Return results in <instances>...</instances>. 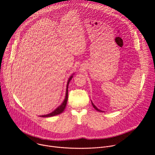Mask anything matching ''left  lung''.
Returning a JSON list of instances; mask_svg holds the SVG:
<instances>
[{"label": "left lung", "mask_w": 155, "mask_h": 155, "mask_svg": "<svg viewBox=\"0 0 155 155\" xmlns=\"http://www.w3.org/2000/svg\"><path fill=\"white\" fill-rule=\"evenodd\" d=\"M91 104H92V105H93V107H94V108H95L96 110H97L98 112H103V111H102V110H101L98 109V108H97L96 107V105H94V104L93 103V102H92V101H91Z\"/></svg>", "instance_id": "1"}]
</instances>
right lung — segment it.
Wrapping results in <instances>:
<instances>
[{
	"label": "right lung",
	"instance_id": "1",
	"mask_svg": "<svg viewBox=\"0 0 155 155\" xmlns=\"http://www.w3.org/2000/svg\"><path fill=\"white\" fill-rule=\"evenodd\" d=\"M74 74H72V75L69 77L68 81V83H67V86H66V92H65V99L64 100V101L62 102V103L54 111H53L51 113L47 114V115H40L39 117H53L59 114H61V113L63 112V111L64 110L65 107H66V104H67V102H68V86H69V82L71 81V80H72V78H73V75Z\"/></svg>",
	"mask_w": 155,
	"mask_h": 155
}]
</instances>
